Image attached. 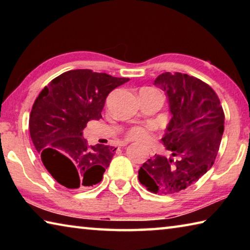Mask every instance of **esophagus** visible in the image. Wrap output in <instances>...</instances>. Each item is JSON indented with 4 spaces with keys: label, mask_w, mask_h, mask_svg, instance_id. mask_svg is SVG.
<instances>
[{
    "label": "esophagus",
    "mask_w": 250,
    "mask_h": 250,
    "mask_svg": "<svg viewBox=\"0 0 250 250\" xmlns=\"http://www.w3.org/2000/svg\"><path fill=\"white\" fill-rule=\"evenodd\" d=\"M128 143H129V142H121V143H120V146H125L126 145H128Z\"/></svg>",
    "instance_id": "esophagus-1"
}]
</instances>
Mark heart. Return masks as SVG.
<instances>
[{
	"instance_id": "obj_1",
	"label": "heart",
	"mask_w": 250,
	"mask_h": 250,
	"mask_svg": "<svg viewBox=\"0 0 250 250\" xmlns=\"http://www.w3.org/2000/svg\"><path fill=\"white\" fill-rule=\"evenodd\" d=\"M150 129L149 128H143V126H134L131 129L128 133L129 139L132 140H138L140 142H147L151 140L150 135Z\"/></svg>"
}]
</instances>
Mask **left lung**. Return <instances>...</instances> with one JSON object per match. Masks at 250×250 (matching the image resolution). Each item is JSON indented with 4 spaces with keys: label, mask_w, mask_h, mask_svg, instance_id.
<instances>
[{
    "label": "left lung",
    "mask_w": 250,
    "mask_h": 250,
    "mask_svg": "<svg viewBox=\"0 0 250 250\" xmlns=\"http://www.w3.org/2000/svg\"><path fill=\"white\" fill-rule=\"evenodd\" d=\"M153 83L166 92L172 115L161 139L171 156L155 154L147 160L139 181L150 192L168 195L188 188L213 167L225 117L215 91L193 76L164 73Z\"/></svg>",
    "instance_id": "8db88e82"
}]
</instances>
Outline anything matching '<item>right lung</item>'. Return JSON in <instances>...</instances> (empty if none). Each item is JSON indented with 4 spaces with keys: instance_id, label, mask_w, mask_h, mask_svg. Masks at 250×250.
I'll return each mask as SVG.
<instances>
[{
    "instance_id": "right-lung-1",
    "label": "right lung",
    "mask_w": 250,
    "mask_h": 250,
    "mask_svg": "<svg viewBox=\"0 0 250 250\" xmlns=\"http://www.w3.org/2000/svg\"><path fill=\"white\" fill-rule=\"evenodd\" d=\"M129 82L89 69L69 70L45 87L33 104L29 133L44 167L59 184L83 189L103 180L116 149L88 146L83 129L101 119L110 91Z\"/></svg>"
}]
</instances>
